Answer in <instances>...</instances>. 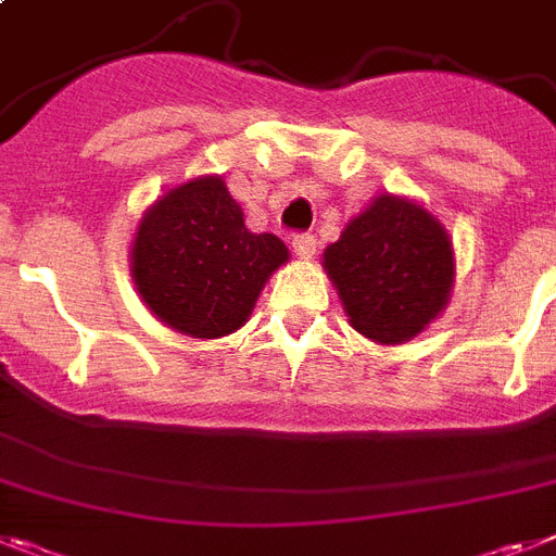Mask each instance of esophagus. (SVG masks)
Masks as SVG:
<instances>
[{
	"mask_svg": "<svg viewBox=\"0 0 556 556\" xmlns=\"http://www.w3.org/2000/svg\"><path fill=\"white\" fill-rule=\"evenodd\" d=\"M315 247L317 239L312 232H298V236H292V250H295L298 258H312V255H315Z\"/></svg>",
	"mask_w": 556,
	"mask_h": 556,
	"instance_id": "obj_1",
	"label": "esophagus"
}]
</instances>
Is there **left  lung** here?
I'll return each mask as SVG.
<instances>
[{
    "label": "left lung",
    "instance_id": "1",
    "mask_svg": "<svg viewBox=\"0 0 556 556\" xmlns=\"http://www.w3.org/2000/svg\"><path fill=\"white\" fill-rule=\"evenodd\" d=\"M324 267L349 324L374 343L400 345L447 306L453 241L433 213L382 193L326 247Z\"/></svg>",
    "mask_w": 556,
    "mask_h": 556
}]
</instances>
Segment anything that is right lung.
<instances>
[{
	"label": "right lung",
	"instance_id": "add662e5",
	"mask_svg": "<svg viewBox=\"0 0 556 556\" xmlns=\"http://www.w3.org/2000/svg\"><path fill=\"white\" fill-rule=\"evenodd\" d=\"M287 261L278 236L247 230L222 177H197L142 213L131 278L165 326L213 340L247 324L267 278Z\"/></svg>",
	"mask_w": 556,
	"mask_h": 556
}]
</instances>
